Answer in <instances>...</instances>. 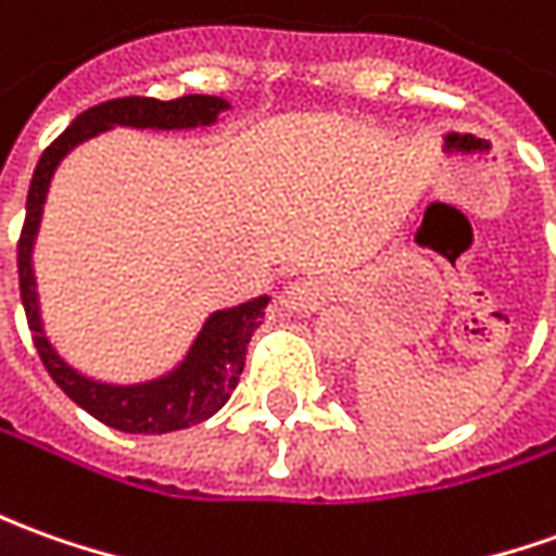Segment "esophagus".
Returning a JSON list of instances; mask_svg holds the SVG:
<instances>
[{"label":"esophagus","instance_id":"34e87169","mask_svg":"<svg viewBox=\"0 0 556 556\" xmlns=\"http://www.w3.org/2000/svg\"><path fill=\"white\" fill-rule=\"evenodd\" d=\"M282 304L292 309H313L316 307V292L309 286H289L282 294Z\"/></svg>","mask_w":556,"mask_h":556}]
</instances>
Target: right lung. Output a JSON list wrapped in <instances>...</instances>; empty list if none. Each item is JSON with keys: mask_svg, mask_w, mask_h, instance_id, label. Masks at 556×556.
<instances>
[{"mask_svg": "<svg viewBox=\"0 0 556 556\" xmlns=\"http://www.w3.org/2000/svg\"><path fill=\"white\" fill-rule=\"evenodd\" d=\"M225 109L228 103L222 97H206V93H188L179 100L121 97V100L93 105L88 112H81L48 149L41 151L33 182H29L24 230L17 240V277H21V301H24L26 323L33 331V343H36L41 362L54 377L56 387L63 389L75 405L85 407L90 417H97L118 432L164 435V432H176V429H188V426L210 420L215 410L228 402L240 374H243L249 338L262 326L264 307L270 298L262 294L240 307L215 309L206 319V326L200 328L198 341L188 350L182 365L176 371H169L167 377H157L149 383H134V387L90 380L56 356V350L45 338V328H41L36 274H33V243L39 233L48 185H51L56 164L90 136L112 130V127H139V130H146V127L151 130L206 127V124H215L218 112H225Z\"/></svg>", "mask_w": 556, "mask_h": 556, "instance_id": "right-lung-1", "label": "right lung"}]
</instances>
